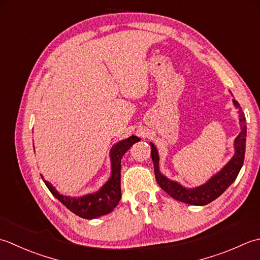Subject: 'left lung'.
Masks as SVG:
<instances>
[{"label":"left lung","instance_id":"obj_1","mask_svg":"<svg viewBox=\"0 0 260 260\" xmlns=\"http://www.w3.org/2000/svg\"><path fill=\"white\" fill-rule=\"evenodd\" d=\"M232 101H234L235 107L238 109V113H239V122L241 129L240 134L238 135L235 140V155L220 172L213 175L208 182L201 185V186L195 188H186L182 186L179 183L171 181L166 176H164L159 171V156H158V151L155 145L150 142L151 158L153 161L156 181L159 184V186L167 194L171 195L173 199L190 205H206L215 199H218L235 182V179L237 178L243 165V159H245L247 126L245 113L242 112L240 104L236 100Z\"/></svg>","mask_w":260,"mask_h":260}]
</instances>
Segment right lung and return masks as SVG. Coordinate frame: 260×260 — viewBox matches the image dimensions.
Returning a JSON list of instances; mask_svg holds the SVG:
<instances>
[{"label": "right lung", "mask_w": 260, "mask_h": 260, "mask_svg": "<svg viewBox=\"0 0 260 260\" xmlns=\"http://www.w3.org/2000/svg\"><path fill=\"white\" fill-rule=\"evenodd\" d=\"M140 141V138L131 136L121 140L110 151L111 177L98 192L84 195L81 198H71L58 193L52 185L44 179L46 186L54 197L71 210L73 213L84 219H95L112 212L121 199V158L130 149V147ZM44 178V176H41Z\"/></svg>", "instance_id": "1"}]
</instances>
